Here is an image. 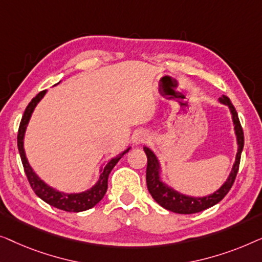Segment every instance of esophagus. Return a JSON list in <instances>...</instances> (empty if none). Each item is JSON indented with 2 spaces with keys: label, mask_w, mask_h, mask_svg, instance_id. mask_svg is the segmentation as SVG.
<instances>
[{
  "label": "esophagus",
  "mask_w": 262,
  "mask_h": 262,
  "mask_svg": "<svg viewBox=\"0 0 262 262\" xmlns=\"http://www.w3.org/2000/svg\"><path fill=\"white\" fill-rule=\"evenodd\" d=\"M146 140H148V134L143 130L136 132L134 135H133V141H134L135 145H139V143L145 142Z\"/></svg>",
  "instance_id": "1"
}]
</instances>
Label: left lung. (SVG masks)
<instances>
[{
	"label": "left lung",
	"instance_id": "left-lung-1",
	"mask_svg": "<svg viewBox=\"0 0 262 262\" xmlns=\"http://www.w3.org/2000/svg\"><path fill=\"white\" fill-rule=\"evenodd\" d=\"M219 102L221 104L227 105L229 108V112L231 114V120H233V126L235 136H236V157H235V163L231 167V171L229 176L227 177L226 182L221 185L216 191L212 193L206 194V196L202 197H194L189 196V194H184L179 191H177L174 187L168 185L166 182H163L160 177L161 166L159 163V159L156 156V153L152 149L148 148L147 146H143V150H145L147 156V169H146V182L147 187L150 196L153 200L157 202L158 204L163 206L169 211L176 213H182V215H189V213H196L201 212L203 210L211 208L215 204L219 203L224 198V196L229 192V190L233 186L234 180L236 178L238 165H240L241 153L243 149V143H245V139H243V130L240 124V120H238L237 113L235 110L234 105L231 104L230 99L227 96L222 95L219 98Z\"/></svg>",
	"mask_w": 262,
	"mask_h": 262
}]
</instances>
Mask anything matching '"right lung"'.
<instances>
[{"instance_id": "obj_1", "label": "right lung", "mask_w": 262, "mask_h": 262, "mask_svg": "<svg viewBox=\"0 0 262 262\" xmlns=\"http://www.w3.org/2000/svg\"><path fill=\"white\" fill-rule=\"evenodd\" d=\"M60 83V82H59ZM57 83V84H59ZM56 84V85H57ZM47 94V90L41 91L32 99L31 103L27 105V108L25 110L24 116H22L20 127H19V134H17V148H19V153L21 157L22 165H24L25 173L27 176L28 182L31 184L32 189L34 190V192L39 198H41L43 202H46L47 204L54 206V208L64 210V211L69 212H80L89 210L102 201V198L104 197V194L108 190V177L112 172L114 166L119 163V160L122 158L124 154L128 153L132 147H128L127 149H124L123 152L117 154L112 159L106 160L104 164L102 165V167L99 168V177L93 186H90L89 189L80 191V192H64V191H59L56 187L50 186L49 184L43 182L40 177L36 174L34 169L29 165V161L26 156L25 150V135L26 130H27L28 123L31 121V117L34 113L36 105L39 104V102L43 98V96Z\"/></svg>"}]
</instances>
